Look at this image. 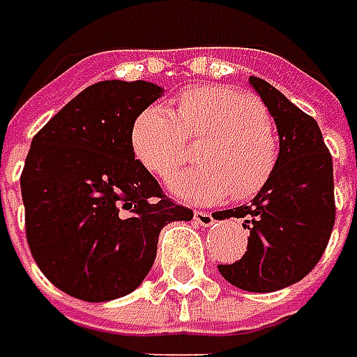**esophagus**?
Segmentation results:
<instances>
[{
	"label": "esophagus",
	"mask_w": 357,
	"mask_h": 357,
	"mask_svg": "<svg viewBox=\"0 0 357 357\" xmlns=\"http://www.w3.org/2000/svg\"><path fill=\"white\" fill-rule=\"evenodd\" d=\"M192 219L201 225V227H211V225L215 223L213 215H211V213H205V211H195V213H192Z\"/></svg>",
	"instance_id": "esophagus-1"
}]
</instances>
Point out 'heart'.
I'll list each match as a JSON object with an SVG mask.
<instances>
[{"label":"heart","mask_w":357,"mask_h":357,"mask_svg":"<svg viewBox=\"0 0 357 357\" xmlns=\"http://www.w3.org/2000/svg\"><path fill=\"white\" fill-rule=\"evenodd\" d=\"M188 138H206L201 167L169 181L181 199L215 203L255 197L271 181L279 160L277 138L265 106L253 94L229 86L188 88L178 98V114L165 104L144 106L132 120L134 156L156 176H170L187 162Z\"/></svg>","instance_id":"b5f03b06"}]
</instances>
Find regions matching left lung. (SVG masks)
<instances>
[{"mask_svg": "<svg viewBox=\"0 0 357 357\" xmlns=\"http://www.w3.org/2000/svg\"><path fill=\"white\" fill-rule=\"evenodd\" d=\"M249 84L275 120L279 160L251 205L219 211V219H243L249 229L245 255L219 271L239 289L269 294L301 281L328 247L335 221L333 162L312 116L269 82L251 76Z\"/></svg>", "mask_w": 357, "mask_h": 357, "instance_id": "left-lung-1", "label": "left lung"}]
</instances>
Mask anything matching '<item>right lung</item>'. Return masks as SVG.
I'll return each instance as SVG.
<instances>
[{
	"instance_id": "obj_1",
	"label": "right lung",
	"mask_w": 357,
	"mask_h": 357,
	"mask_svg": "<svg viewBox=\"0 0 357 357\" xmlns=\"http://www.w3.org/2000/svg\"><path fill=\"white\" fill-rule=\"evenodd\" d=\"M162 96L152 82L88 86L33 136L22 172L29 251L63 294L110 301L149 275L158 233L192 211L134 158V116Z\"/></svg>"
}]
</instances>
